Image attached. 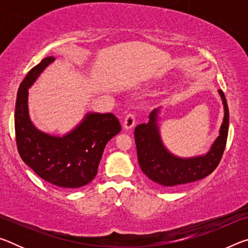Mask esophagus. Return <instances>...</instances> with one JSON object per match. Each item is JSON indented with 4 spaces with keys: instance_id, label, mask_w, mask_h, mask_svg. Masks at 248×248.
Returning <instances> with one entry per match:
<instances>
[{
    "instance_id": "obj_1",
    "label": "esophagus",
    "mask_w": 248,
    "mask_h": 248,
    "mask_svg": "<svg viewBox=\"0 0 248 248\" xmlns=\"http://www.w3.org/2000/svg\"><path fill=\"white\" fill-rule=\"evenodd\" d=\"M134 124H136V116H134V114H132V112H130V114L125 116L124 121V128L125 130L131 129L133 128Z\"/></svg>"
}]
</instances>
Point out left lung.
I'll use <instances>...</instances> for the list:
<instances>
[{
    "label": "left lung",
    "instance_id": "left-lung-1",
    "mask_svg": "<svg viewBox=\"0 0 248 248\" xmlns=\"http://www.w3.org/2000/svg\"><path fill=\"white\" fill-rule=\"evenodd\" d=\"M219 94L224 107L223 123L221 124L219 137L204 155L188 158L178 157L165 148L157 124L159 108L151 112L148 124L137 125L134 139L138 161L142 171L152 182L167 189H176L207 177L217 169L224 152L229 131L228 103L223 92L219 90Z\"/></svg>",
    "mask_w": 248,
    "mask_h": 248
}]
</instances>
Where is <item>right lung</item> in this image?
Instances as JSON below:
<instances>
[{"label":"right lung","mask_w":248,"mask_h":248,"mask_svg":"<svg viewBox=\"0 0 248 248\" xmlns=\"http://www.w3.org/2000/svg\"><path fill=\"white\" fill-rule=\"evenodd\" d=\"M53 61V57L45 58L20 83L15 108L16 144L20 157L39 177L57 187L72 189L94 179L105 146L120 132L121 125L109 112H89L63 137L37 129L28 114V89Z\"/></svg>","instance_id":"add662e5"}]
</instances>
